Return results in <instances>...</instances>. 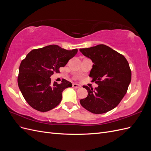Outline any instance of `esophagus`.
Here are the masks:
<instances>
[{
    "mask_svg": "<svg viewBox=\"0 0 151 151\" xmlns=\"http://www.w3.org/2000/svg\"><path fill=\"white\" fill-rule=\"evenodd\" d=\"M72 87L74 88H81V86L79 84H72Z\"/></svg>",
    "mask_w": 151,
    "mask_h": 151,
    "instance_id": "1",
    "label": "esophagus"
}]
</instances>
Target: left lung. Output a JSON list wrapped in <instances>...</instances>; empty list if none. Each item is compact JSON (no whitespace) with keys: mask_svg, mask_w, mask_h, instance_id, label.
I'll use <instances>...</instances> for the list:
<instances>
[{"mask_svg":"<svg viewBox=\"0 0 151 151\" xmlns=\"http://www.w3.org/2000/svg\"><path fill=\"white\" fill-rule=\"evenodd\" d=\"M79 50L94 63L89 77L98 85L94 89L83 86L88 94L80 100L81 104L94 114L111 110L124 97L131 82L129 62L123 55L103 44Z\"/></svg>","mask_w":151,"mask_h":151,"instance_id":"left-lung-1","label":"left lung"}]
</instances>
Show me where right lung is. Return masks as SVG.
Here are the masks:
<instances>
[{
	"mask_svg": "<svg viewBox=\"0 0 151 151\" xmlns=\"http://www.w3.org/2000/svg\"><path fill=\"white\" fill-rule=\"evenodd\" d=\"M77 53V49L67 50L52 45L34 49L22 60L19 68L17 83L24 98L30 106L42 112L55 108L62 101L63 91L72 87L64 79L61 84L51 83L54 72H60Z\"/></svg>",
	"mask_w": 151,
	"mask_h": 151,
	"instance_id": "add662e5",
	"label": "right lung"
}]
</instances>
